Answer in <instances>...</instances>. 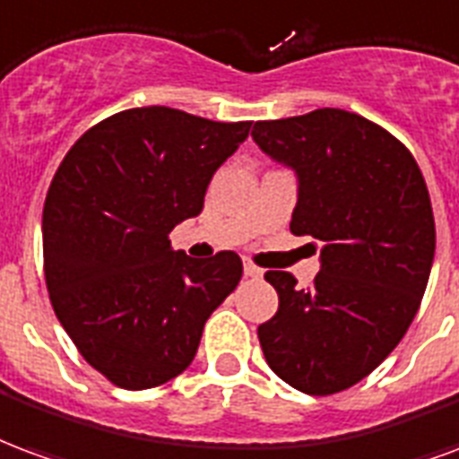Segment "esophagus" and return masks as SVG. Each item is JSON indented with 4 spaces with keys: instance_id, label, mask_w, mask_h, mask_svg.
<instances>
[{
    "instance_id": "1",
    "label": "esophagus",
    "mask_w": 459,
    "mask_h": 459,
    "mask_svg": "<svg viewBox=\"0 0 459 459\" xmlns=\"http://www.w3.org/2000/svg\"><path fill=\"white\" fill-rule=\"evenodd\" d=\"M244 276H247V279H259V276H262V269L254 266L252 262H244Z\"/></svg>"
}]
</instances>
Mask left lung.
<instances>
[{"label":"left lung","instance_id":"obj_1","mask_svg":"<svg viewBox=\"0 0 459 459\" xmlns=\"http://www.w3.org/2000/svg\"><path fill=\"white\" fill-rule=\"evenodd\" d=\"M252 136L296 170L290 232L320 249L310 289L266 271L279 310L259 342L286 384L330 396L377 369L416 317L436 254L426 180L396 136L344 109L256 122Z\"/></svg>","mask_w":459,"mask_h":459}]
</instances>
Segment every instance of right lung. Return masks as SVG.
Returning <instances> with one entry per match:
<instances>
[{
    "instance_id": "add662e5",
    "label": "right lung",
    "mask_w": 459,
    "mask_h": 459,
    "mask_svg": "<svg viewBox=\"0 0 459 459\" xmlns=\"http://www.w3.org/2000/svg\"><path fill=\"white\" fill-rule=\"evenodd\" d=\"M249 126L170 107L124 109L82 134L53 176L43 205L53 310L85 362L122 389L178 377L242 279L234 252L193 259L170 249L169 234L200 215Z\"/></svg>"
}]
</instances>
